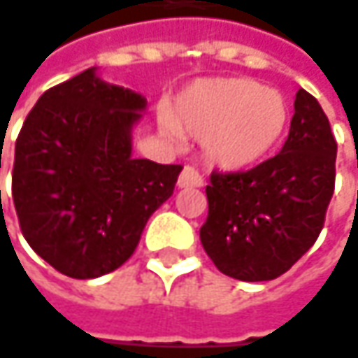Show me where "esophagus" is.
<instances>
[{
    "label": "esophagus",
    "mask_w": 358,
    "mask_h": 358,
    "mask_svg": "<svg viewBox=\"0 0 358 358\" xmlns=\"http://www.w3.org/2000/svg\"><path fill=\"white\" fill-rule=\"evenodd\" d=\"M177 185L181 189L201 187L203 185V177L199 175V171L195 169V167H185V169L181 171V175H179Z\"/></svg>",
    "instance_id": "esophagus-1"
}]
</instances>
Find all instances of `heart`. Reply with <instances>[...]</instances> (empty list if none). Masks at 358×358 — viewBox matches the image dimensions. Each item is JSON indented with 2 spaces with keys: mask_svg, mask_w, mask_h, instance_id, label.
<instances>
[{
  "mask_svg": "<svg viewBox=\"0 0 358 358\" xmlns=\"http://www.w3.org/2000/svg\"><path fill=\"white\" fill-rule=\"evenodd\" d=\"M290 120L286 99L248 78L195 82L179 99L163 131L203 136L206 157L217 167L248 169L259 163L284 136Z\"/></svg>",
  "mask_w": 358,
  "mask_h": 358,
  "instance_id": "heart-1",
  "label": "heart"
}]
</instances>
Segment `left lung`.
Here are the masks:
<instances>
[{"label": "left lung", "mask_w": 358, "mask_h": 358, "mask_svg": "<svg viewBox=\"0 0 358 358\" xmlns=\"http://www.w3.org/2000/svg\"><path fill=\"white\" fill-rule=\"evenodd\" d=\"M336 141L322 106L298 90L290 133L254 169L211 173L199 238L215 268L243 282L288 272L318 240L334 193Z\"/></svg>", "instance_id": "8db88e82"}]
</instances>
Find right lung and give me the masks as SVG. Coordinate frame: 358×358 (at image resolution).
<instances>
[{"instance_id":"obj_1","label":"right lung","mask_w":358,"mask_h":358,"mask_svg":"<svg viewBox=\"0 0 358 358\" xmlns=\"http://www.w3.org/2000/svg\"><path fill=\"white\" fill-rule=\"evenodd\" d=\"M145 106L141 94L88 68L45 90L24 120L13 206L29 248L64 276L115 272L173 195L181 165L131 155V131Z\"/></svg>"}]
</instances>
